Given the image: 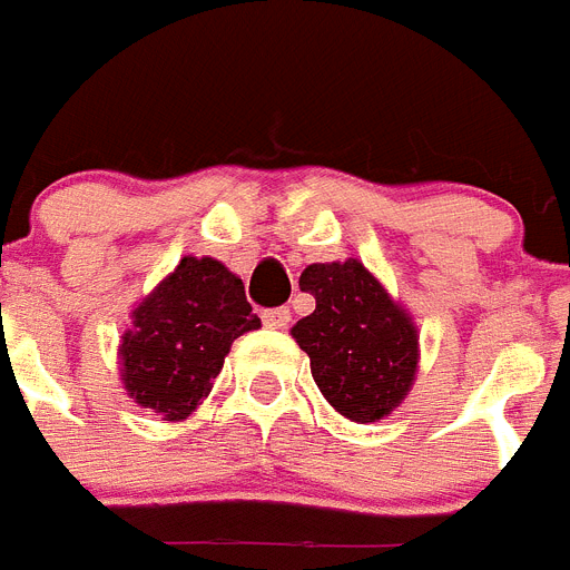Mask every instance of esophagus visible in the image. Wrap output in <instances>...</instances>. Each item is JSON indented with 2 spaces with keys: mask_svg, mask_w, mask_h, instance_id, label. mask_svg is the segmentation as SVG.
<instances>
[{
  "mask_svg": "<svg viewBox=\"0 0 570 570\" xmlns=\"http://www.w3.org/2000/svg\"><path fill=\"white\" fill-rule=\"evenodd\" d=\"M263 324L272 330H284L289 324V309L286 307H272V309H263L261 313Z\"/></svg>",
  "mask_w": 570,
  "mask_h": 570,
  "instance_id": "obj_1",
  "label": "esophagus"
}]
</instances>
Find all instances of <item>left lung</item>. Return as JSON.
Listing matches in <instances>:
<instances>
[{
    "label": "left lung",
    "instance_id": "1",
    "mask_svg": "<svg viewBox=\"0 0 570 570\" xmlns=\"http://www.w3.org/2000/svg\"><path fill=\"white\" fill-rule=\"evenodd\" d=\"M298 284L315 298V309L295 324L293 338L309 356L324 400L353 423L389 417L417 374L411 315L356 257L313 263Z\"/></svg>",
    "mask_w": 570,
    "mask_h": 570
}]
</instances>
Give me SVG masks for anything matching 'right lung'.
Returning <instances> with one entry per match:
<instances>
[{
  "label": "right lung",
  "mask_w": 570,
  "mask_h": 570,
  "mask_svg": "<svg viewBox=\"0 0 570 570\" xmlns=\"http://www.w3.org/2000/svg\"><path fill=\"white\" fill-rule=\"evenodd\" d=\"M257 327L240 277L214 257H181L132 309L118 347L124 389L170 423L190 417L212 394L234 338Z\"/></svg>",
  "instance_id": "obj_1"
}]
</instances>
